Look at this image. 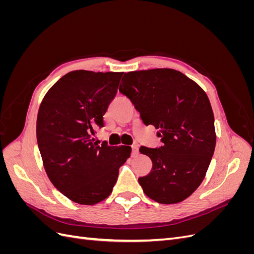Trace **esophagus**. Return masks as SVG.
<instances>
[{
  "label": "esophagus",
  "mask_w": 254,
  "mask_h": 254,
  "mask_svg": "<svg viewBox=\"0 0 254 254\" xmlns=\"http://www.w3.org/2000/svg\"><path fill=\"white\" fill-rule=\"evenodd\" d=\"M131 148H132V156L137 155V152H139V146H137L136 144H133L131 146Z\"/></svg>",
  "instance_id": "34e87169"
}]
</instances>
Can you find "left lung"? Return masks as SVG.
<instances>
[{"instance_id": "1", "label": "left lung", "mask_w": 254, "mask_h": 254, "mask_svg": "<svg viewBox=\"0 0 254 254\" xmlns=\"http://www.w3.org/2000/svg\"><path fill=\"white\" fill-rule=\"evenodd\" d=\"M120 92L146 126L158 129L162 146L140 152L151 159V172L140 177L146 196L163 204L183 201L203 181L216 145L214 114L205 92L173 68L125 73Z\"/></svg>"}]
</instances>
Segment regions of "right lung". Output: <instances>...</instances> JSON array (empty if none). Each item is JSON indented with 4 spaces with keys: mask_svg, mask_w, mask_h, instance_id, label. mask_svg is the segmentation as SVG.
Returning <instances> with one entry per match:
<instances>
[{
    "mask_svg": "<svg viewBox=\"0 0 254 254\" xmlns=\"http://www.w3.org/2000/svg\"><path fill=\"white\" fill-rule=\"evenodd\" d=\"M123 72L72 71L43 97L37 117V142L51 182L70 200L84 205L112 193L130 146L95 142L96 128L118 92Z\"/></svg>",
    "mask_w": 254,
    "mask_h": 254,
    "instance_id": "add662e5",
    "label": "right lung"
}]
</instances>
